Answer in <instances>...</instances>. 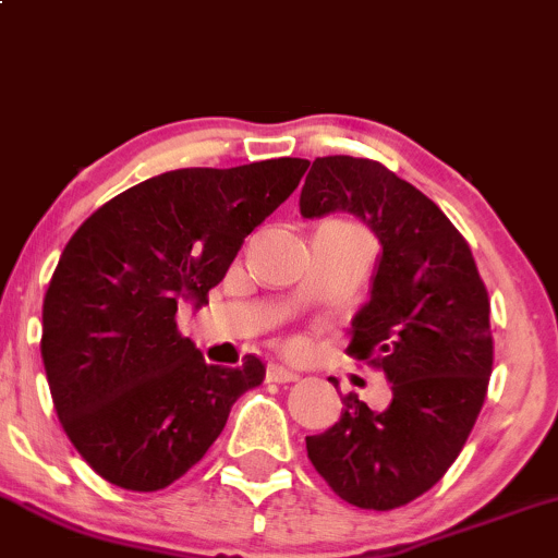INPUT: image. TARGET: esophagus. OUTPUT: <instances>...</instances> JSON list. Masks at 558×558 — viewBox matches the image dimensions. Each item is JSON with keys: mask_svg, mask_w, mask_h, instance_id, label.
Segmentation results:
<instances>
[{"mask_svg": "<svg viewBox=\"0 0 558 558\" xmlns=\"http://www.w3.org/2000/svg\"><path fill=\"white\" fill-rule=\"evenodd\" d=\"M266 377L271 381H298L300 374L292 372V368L281 366V363H271V366H268V372H266Z\"/></svg>", "mask_w": 558, "mask_h": 558, "instance_id": "obj_1", "label": "esophagus"}]
</instances>
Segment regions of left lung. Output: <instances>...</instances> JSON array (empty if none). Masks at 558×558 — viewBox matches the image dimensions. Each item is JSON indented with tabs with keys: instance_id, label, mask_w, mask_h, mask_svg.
Returning a JSON list of instances; mask_svg holds the SVG:
<instances>
[{
	"instance_id": "left-lung-1",
	"label": "left lung",
	"mask_w": 558,
	"mask_h": 558,
	"mask_svg": "<svg viewBox=\"0 0 558 558\" xmlns=\"http://www.w3.org/2000/svg\"><path fill=\"white\" fill-rule=\"evenodd\" d=\"M335 210L359 216L381 242L348 355L381 368L392 400L372 411L348 392L340 422L305 437V448L342 500L390 511L442 480L477 422L493 372L490 298L461 231L379 160H313L300 213Z\"/></svg>"
}]
</instances>
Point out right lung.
<instances>
[{
  "mask_svg": "<svg viewBox=\"0 0 558 558\" xmlns=\"http://www.w3.org/2000/svg\"><path fill=\"white\" fill-rule=\"evenodd\" d=\"M311 162L179 168L97 208L62 250L44 295L41 359L62 429L102 480L155 493L184 477L266 366L205 363L181 337V300L208 303L245 236Z\"/></svg>",
  "mask_w": 558,
  "mask_h": 558,
  "instance_id": "obj_1",
  "label": "right lung"
}]
</instances>
